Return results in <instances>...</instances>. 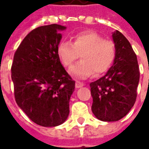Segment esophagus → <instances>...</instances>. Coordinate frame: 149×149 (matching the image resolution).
I'll return each mask as SVG.
<instances>
[{
    "label": "esophagus",
    "mask_w": 149,
    "mask_h": 149,
    "mask_svg": "<svg viewBox=\"0 0 149 149\" xmlns=\"http://www.w3.org/2000/svg\"><path fill=\"white\" fill-rule=\"evenodd\" d=\"M75 86L77 88H81L84 86V84L83 83H81V82H79V81H77L76 82V84H75Z\"/></svg>",
    "instance_id": "esophagus-1"
}]
</instances>
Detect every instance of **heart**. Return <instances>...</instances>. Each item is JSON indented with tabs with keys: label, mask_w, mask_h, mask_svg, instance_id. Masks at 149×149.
<instances>
[{
	"label": "heart",
	"mask_w": 149,
	"mask_h": 149,
	"mask_svg": "<svg viewBox=\"0 0 149 149\" xmlns=\"http://www.w3.org/2000/svg\"><path fill=\"white\" fill-rule=\"evenodd\" d=\"M57 54L66 67L71 66L80 56L81 61L72 66L69 72L77 78L84 79L94 73L99 76L112 66L116 54L115 44L93 31L75 34L72 43L63 40L59 44Z\"/></svg>",
	"instance_id": "heart-1"
}]
</instances>
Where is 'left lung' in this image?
I'll list each match as a JSON object with an SVG mask.
<instances>
[{"mask_svg":"<svg viewBox=\"0 0 149 149\" xmlns=\"http://www.w3.org/2000/svg\"><path fill=\"white\" fill-rule=\"evenodd\" d=\"M116 54L107 73L92 82V111L102 121H117L127 115L134 105L140 81L136 55L123 34L112 33Z\"/></svg>","mask_w":149,"mask_h":149,"instance_id":"left-lung-1","label":"left lung"}]
</instances>
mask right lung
<instances>
[{
    "instance_id": "add662e5",
    "label": "right lung",
    "mask_w": 149,
    "mask_h": 149,
    "mask_svg": "<svg viewBox=\"0 0 149 149\" xmlns=\"http://www.w3.org/2000/svg\"><path fill=\"white\" fill-rule=\"evenodd\" d=\"M66 27L52 24L32 30L13 56L11 68L17 105L32 121L43 127L61 125L69 114L75 81L57 54Z\"/></svg>"
}]
</instances>
